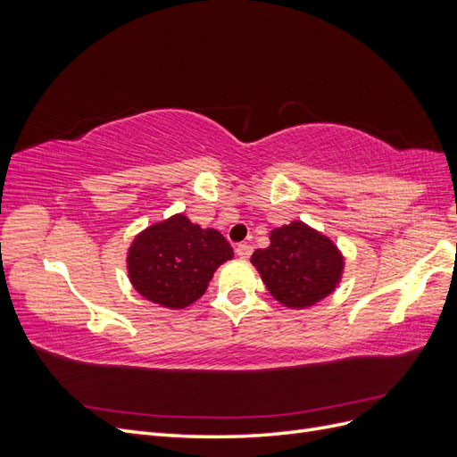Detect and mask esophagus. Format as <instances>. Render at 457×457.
Listing matches in <instances>:
<instances>
[{"mask_svg": "<svg viewBox=\"0 0 457 457\" xmlns=\"http://www.w3.org/2000/svg\"><path fill=\"white\" fill-rule=\"evenodd\" d=\"M252 252H253V247H252L250 244H238V245H237V255L242 257V259L250 257Z\"/></svg>", "mask_w": 457, "mask_h": 457, "instance_id": "esophagus-1", "label": "esophagus"}]
</instances>
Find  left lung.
<instances>
[{
  "label": "left lung",
  "instance_id": "left-lung-1",
  "mask_svg": "<svg viewBox=\"0 0 457 457\" xmlns=\"http://www.w3.org/2000/svg\"><path fill=\"white\" fill-rule=\"evenodd\" d=\"M252 262L270 295L289 309L312 307L328 297L343 272L337 245L301 220L274 228L270 245L255 250Z\"/></svg>",
  "mask_w": 457,
  "mask_h": 457
}]
</instances>
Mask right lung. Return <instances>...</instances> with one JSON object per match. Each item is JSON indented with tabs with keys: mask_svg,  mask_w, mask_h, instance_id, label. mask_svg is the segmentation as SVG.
Returning <instances> with one entry per match:
<instances>
[{
	"mask_svg": "<svg viewBox=\"0 0 457 457\" xmlns=\"http://www.w3.org/2000/svg\"><path fill=\"white\" fill-rule=\"evenodd\" d=\"M232 255L223 234L202 228L179 213L133 240L128 272L145 299L168 309H185L205 294L217 267Z\"/></svg>",
	"mask_w": 457,
	"mask_h": 457,
	"instance_id": "right-lung-1",
	"label": "right lung"
}]
</instances>
